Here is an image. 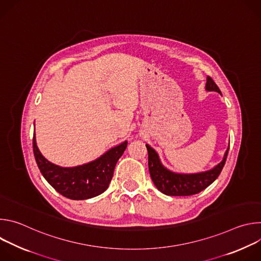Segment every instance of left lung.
I'll list each match as a JSON object with an SVG mask.
<instances>
[{
    "label": "left lung",
    "mask_w": 261,
    "mask_h": 261,
    "mask_svg": "<svg viewBox=\"0 0 261 261\" xmlns=\"http://www.w3.org/2000/svg\"><path fill=\"white\" fill-rule=\"evenodd\" d=\"M205 90L221 94L217 85L208 76L206 77ZM145 146L148 154V170H150L151 177L157 189L163 194L169 196H190L207 188L212 182L216 180L223 167H224L229 151L228 145L222 161L208 170L196 173H179L165 167L162 164L158 153L152 146L148 144H145Z\"/></svg>",
    "instance_id": "left-lung-1"
}]
</instances>
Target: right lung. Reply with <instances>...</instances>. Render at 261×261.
<instances>
[{"label":"right lung","mask_w":261,"mask_h":261,"mask_svg":"<svg viewBox=\"0 0 261 261\" xmlns=\"http://www.w3.org/2000/svg\"><path fill=\"white\" fill-rule=\"evenodd\" d=\"M128 141L109 148L96 160L89 163L62 167L48 161L39 151L34 132V156L42 175L63 196L73 200H84L102 194L113 178L117 162L124 154Z\"/></svg>","instance_id":"right-lung-1"}]
</instances>
